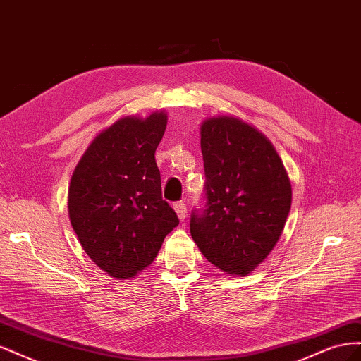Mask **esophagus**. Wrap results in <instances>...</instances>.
Here are the masks:
<instances>
[{
    "label": "esophagus",
    "mask_w": 361,
    "mask_h": 361,
    "mask_svg": "<svg viewBox=\"0 0 361 361\" xmlns=\"http://www.w3.org/2000/svg\"><path fill=\"white\" fill-rule=\"evenodd\" d=\"M173 207H174V211H176L179 220L183 221L185 216H187V204H185L183 202H176L173 204Z\"/></svg>",
    "instance_id": "esophagus-1"
}]
</instances>
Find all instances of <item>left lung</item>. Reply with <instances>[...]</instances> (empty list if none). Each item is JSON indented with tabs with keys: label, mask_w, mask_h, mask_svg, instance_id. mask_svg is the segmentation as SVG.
I'll list each match as a JSON object with an SVG mask.
<instances>
[{
	"label": "left lung",
	"mask_w": 361,
	"mask_h": 361,
	"mask_svg": "<svg viewBox=\"0 0 361 361\" xmlns=\"http://www.w3.org/2000/svg\"><path fill=\"white\" fill-rule=\"evenodd\" d=\"M200 134L206 203L191 212V236L212 265L245 276L279 241L290 182L276 149L243 120L207 118Z\"/></svg>",
	"instance_id": "8db88e82"
}]
</instances>
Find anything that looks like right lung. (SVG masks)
I'll return each mask as SVG.
<instances>
[{"label": "right lung", "mask_w": 361, "mask_h": 361, "mask_svg": "<svg viewBox=\"0 0 361 361\" xmlns=\"http://www.w3.org/2000/svg\"><path fill=\"white\" fill-rule=\"evenodd\" d=\"M166 126L164 113L117 120L93 140L72 174V227L85 253L111 277H134L150 265L179 224L162 200L155 162Z\"/></svg>", "instance_id": "add662e5"}]
</instances>
